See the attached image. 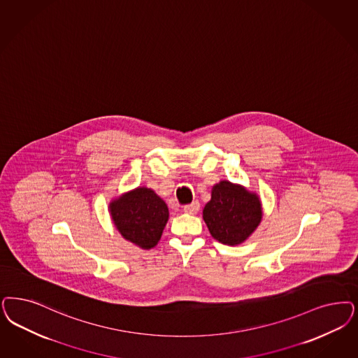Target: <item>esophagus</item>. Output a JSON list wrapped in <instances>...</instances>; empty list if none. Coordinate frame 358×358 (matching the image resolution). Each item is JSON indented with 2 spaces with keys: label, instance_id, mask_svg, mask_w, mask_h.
Masks as SVG:
<instances>
[{
  "label": "esophagus",
  "instance_id": "obj_1",
  "mask_svg": "<svg viewBox=\"0 0 358 358\" xmlns=\"http://www.w3.org/2000/svg\"><path fill=\"white\" fill-rule=\"evenodd\" d=\"M198 210H199V202H198V201H194V202H192L190 205L184 206V211L187 213V214H196Z\"/></svg>",
  "mask_w": 358,
  "mask_h": 358
}]
</instances>
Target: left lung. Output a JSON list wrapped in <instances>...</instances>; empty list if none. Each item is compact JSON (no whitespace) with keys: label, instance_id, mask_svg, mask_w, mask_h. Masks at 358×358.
Here are the masks:
<instances>
[{"label":"left lung","instance_id":"8db88e82","mask_svg":"<svg viewBox=\"0 0 358 358\" xmlns=\"http://www.w3.org/2000/svg\"><path fill=\"white\" fill-rule=\"evenodd\" d=\"M202 215L214 239L236 246L255 231L263 214L258 194L230 181H221L213 186L211 199Z\"/></svg>","mask_w":358,"mask_h":358}]
</instances>
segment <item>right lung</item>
<instances>
[{
	"label": "right lung",
	"mask_w": 358,
	"mask_h": 358,
	"mask_svg": "<svg viewBox=\"0 0 358 358\" xmlns=\"http://www.w3.org/2000/svg\"><path fill=\"white\" fill-rule=\"evenodd\" d=\"M115 227L124 239L149 250L160 241L169 218L166 203L152 189L137 187L110 203Z\"/></svg>",
	"instance_id": "1"
}]
</instances>
